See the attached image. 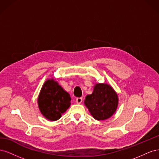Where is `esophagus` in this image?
I'll use <instances>...</instances> for the list:
<instances>
[{
    "instance_id": "obj_1",
    "label": "esophagus",
    "mask_w": 159,
    "mask_h": 159,
    "mask_svg": "<svg viewBox=\"0 0 159 159\" xmlns=\"http://www.w3.org/2000/svg\"><path fill=\"white\" fill-rule=\"evenodd\" d=\"M82 101H83L82 98H78L76 99L75 102H76V103H78V104H80V103H81V102H82Z\"/></svg>"
}]
</instances>
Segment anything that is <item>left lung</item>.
<instances>
[{"label":"left lung","instance_id":"1","mask_svg":"<svg viewBox=\"0 0 159 159\" xmlns=\"http://www.w3.org/2000/svg\"><path fill=\"white\" fill-rule=\"evenodd\" d=\"M118 95L111 86L97 84L93 93L85 97L84 104L93 117L98 121L111 117L118 105Z\"/></svg>","mask_w":159,"mask_h":159}]
</instances>
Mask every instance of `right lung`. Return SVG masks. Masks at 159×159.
I'll return each mask as SVG.
<instances>
[{"instance_id":"right-lung-1","label":"right lung","mask_w":159,"mask_h":159,"mask_svg":"<svg viewBox=\"0 0 159 159\" xmlns=\"http://www.w3.org/2000/svg\"><path fill=\"white\" fill-rule=\"evenodd\" d=\"M70 94L54 79L45 81L38 98V107L43 116L50 121L58 120L70 105Z\"/></svg>"}]
</instances>
